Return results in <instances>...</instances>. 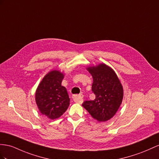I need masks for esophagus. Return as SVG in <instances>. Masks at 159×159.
Wrapping results in <instances>:
<instances>
[{"label": "esophagus", "mask_w": 159, "mask_h": 159, "mask_svg": "<svg viewBox=\"0 0 159 159\" xmlns=\"http://www.w3.org/2000/svg\"><path fill=\"white\" fill-rule=\"evenodd\" d=\"M83 95L82 94H79V95H75L72 96V99L73 101L76 103H82L83 101Z\"/></svg>", "instance_id": "esophagus-1"}]
</instances>
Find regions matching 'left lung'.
<instances>
[{
    "label": "left lung",
    "mask_w": 159,
    "mask_h": 159,
    "mask_svg": "<svg viewBox=\"0 0 159 159\" xmlns=\"http://www.w3.org/2000/svg\"><path fill=\"white\" fill-rule=\"evenodd\" d=\"M93 78L92 91L95 95L93 101H85L83 106L93 118L106 121L113 117L123 99V88L111 68L101 64L88 68Z\"/></svg>",
    "instance_id": "8db88e82"
}]
</instances>
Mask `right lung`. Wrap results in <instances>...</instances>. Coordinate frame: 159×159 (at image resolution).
<instances>
[{
    "instance_id": "obj_1",
    "label": "right lung",
    "mask_w": 159,
    "mask_h": 159,
    "mask_svg": "<svg viewBox=\"0 0 159 159\" xmlns=\"http://www.w3.org/2000/svg\"><path fill=\"white\" fill-rule=\"evenodd\" d=\"M64 75L57 70L44 76L35 93V101L42 114L48 118H58L66 111L70 98L66 89L61 85Z\"/></svg>"
}]
</instances>
